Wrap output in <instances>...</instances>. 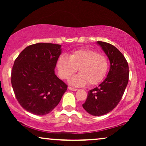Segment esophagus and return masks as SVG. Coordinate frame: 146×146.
I'll return each instance as SVG.
<instances>
[{"label": "esophagus", "mask_w": 146, "mask_h": 146, "mask_svg": "<svg viewBox=\"0 0 146 146\" xmlns=\"http://www.w3.org/2000/svg\"><path fill=\"white\" fill-rule=\"evenodd\" d=\"M68 89L70 90H72V91H76V90H78V89L74 88H72L70 86L68 87Z\"/></svg>", "instance_id": "esophagus-1"}]
</instances>
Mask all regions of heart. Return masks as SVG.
Wrapping results in <instances>:
<instances>
[{"instance_id": "b5f03b06", "label": "heart", "mask_w": 146, "mask_h": 146, "mask_svg": "<svg viewBox=\"0 0 146 146\" xmlns=\"http://www.w3.org/2000/svg\"><path fill=\"white\" fill-rule=\"evenodd\" d=\"M56 69L59 77L63 80L70 78L78 69L80 73L71 79V84L76 87L88 84L94 86L102 82L106 76L109 62L106 56L92 49H79L73 51L69 58L60 56Z\"/></svg>"}]
</instances>
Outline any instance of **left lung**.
<instances>
[{"label": "left lung", "instance_id": "left-lung-1", "mask_svg": "<svg viewBox=\"0 0 146 146\" xmlns=\"http://www.w3.org/2000/svg\"><path fill=\"white\" fill-rule=\"evenodd\" d=\"M110 62L109 72L106 79L88 93L86 100L82 104L90 114L99 116L114 109L123 96L129 79V67L127 60L114 46L98 41Z\"/></svg>", "mask_w": 146, "mask_h": 146}]
</instances>
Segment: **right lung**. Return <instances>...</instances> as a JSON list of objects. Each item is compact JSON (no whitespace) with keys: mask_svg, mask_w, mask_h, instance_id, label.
<instances>
[{"mask_svg":"<svg viewBox=\"0 0 146 146\" xmlns=\"http://www.w3.org/2000/svg\"><path fill=\"white\" fill-rule=\"evenodd\" d=\"M61 52L60 44L36 43L25 48L15 60L12 86L19 103L29 112L50 113L67 90L68 86L54 73Z\"/></svg>","mask_w":146,"mask_h":146,"instance_id":"right-lung-1","label":"right lung"}]
</instances>
